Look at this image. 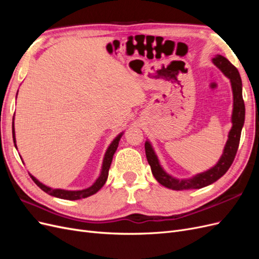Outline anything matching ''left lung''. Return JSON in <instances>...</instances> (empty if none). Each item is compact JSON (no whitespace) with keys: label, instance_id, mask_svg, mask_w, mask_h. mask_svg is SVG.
<instances>
[{"label":"left lung","instance_id":"8db88e82","mask_svg":"<svg viewBox=\"0 0 259 259\" xmlns=\"http://www.w3.org/2000/svg\"><path fill=\"white\" fill-rule=\"evenodd\" d=\"M214 65H216L222 70L223 73L229 77L231 82V88L233 93V111H232V127L229 132L228 140L224 149L222 158L214 167L204 171V173L198 174L190 179H176L167 175L161 167L158 158L153 151L151 145L148 142L145 144L146 156L149 165L151 166L152 174L158 182L164 187L169 188L173 190H189V189H200V188L206 187L215 183L222 176L226 174L229 169L231 164L236 158V154L240 144L241 131L244 124L245 117V106L244 100L242 97V81L238 69L234 67L231 62L225 58L222 55H217L213 58Z\"/></svg>","mask_w":259,"mask_h":259}]
</instances>
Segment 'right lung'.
Returning a JSON list of instances; mask_svg holds the SVG:
<instances>
[{
  "label": "right lung",
  "instance_id": "1",
  "mask_svg": "<svg viewBox=\"0 0 259 259\" xmlns=\"http://www.w3.org/2000/svg\"><path fill=\"white\" fill-rule=\"evenodd\" d=\"M122 137V134H120L117 137H115V139L111 143V145L109 146L108 150L105 154V159H104V163H103V168H101V173L100 176L97 178V180L94 183L91 187L86 188V189L83 190H76V191H70V190H62V189H52V188L43 185L42 183L38 182V180L33 177L32 175L30 174L31 178H32L33 182L37 185V187H40L41 189L46 192L50 195H53V197H56L59 199H65V200H79V199H84L88 198L90 195L95 194L101 187H103L106 183V180L108 178V173H109V168H110L111 162H112V158L113 154L116 150L117 146H119V142ZM13 138L15 140V146H16V139H15V130H14V122H13Z\"/></svg>",
  "mask_w": 259,
  "mask_h": 259
}]
</instances>
